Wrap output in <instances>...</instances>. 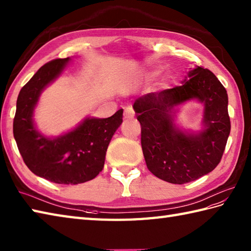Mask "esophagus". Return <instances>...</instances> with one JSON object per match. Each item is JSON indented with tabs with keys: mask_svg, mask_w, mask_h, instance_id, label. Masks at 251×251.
I'll use <instances>...</instances> for the list:
<instances>
[{
	"mask_svg": "<svg viewBox=\"0 0 251 251\" xmlns=\"http://www.w3.org/2000/svg\"><path fill=\"white\" fill-rule=\"evenodd\" d=\"M134 116H135V112H134V110H133L132 107H126V108L125 109V114H124L125 119H132V118H134Z\"/></svg>",
	"mask_w": 251,
	"mask_h": 251,
	"instance_id": "1",
	"label": "esophagus"
}]
</instances>
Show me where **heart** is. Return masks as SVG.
<instances>
[{
    "label": "heart",
    "instance_id": "b5f03b06",
    "mask_svg": "<svg viewBox=\"0 0 251 251\" xmlns=\"http://www.w3.org/2000/svg\"><path fill=\"white\" fill-rule=\"evenodd\" d=\"M160 69L159 68H156V69H152V70H151L150 73L147 74V75H148V78H155V76H157L158 75L160 74Z\"/></svg>",
    "mask_w": 251,
    "mask_h": 251
}]
</instances>
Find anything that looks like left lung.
<instances>
[{"label": "left lung", "mask_w": 251, "mask_h": 251, "mask_svg": "<svg viewBox=\"0 0 251 251\" xmlns=\"http://www.w3.org/2000/svg\"><path fill=\"white\" fill-rule=\"evenodd\" d=\"M191 99L204 104V129L183 132L174 125L175 108ZM227 93L210 70L196 67L182 85L139 97L133 108L141 124V144L152 175L185 184L208 175L221 161L231 131Z\"/></svg>", "instance_id": "1"}]
</instances>
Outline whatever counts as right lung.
<instances>
[{"label":"right lung","instance_id":"right-lung-1","mask_svg":"<svg viewBox=\"0 0 251 251\" xmlns=\"http://www.w3.org/2000/svg\"><path fill=\"white\" fill-rule=\"evenodd\" d=\"M69 57L43 65L20 90L13 132L20 155L35 176L57 184L88 182L103 170L107 148L124 109L109 118H86L68 133L48 137L35 129L33 110L42 91L63 73Z\"/></svg>","mask_w":251,"mask_h":251}]
</instances>
